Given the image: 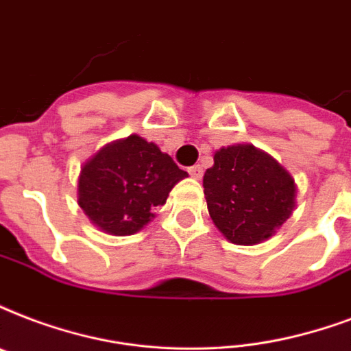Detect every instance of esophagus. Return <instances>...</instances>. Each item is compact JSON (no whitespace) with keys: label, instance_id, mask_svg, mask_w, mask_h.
<instances>
[{"label":"esophagus","instance_id":"esophagus-1","mask_svg":"<svg viewBox=\"0 0 351 351\" xmlns=\"http://www.w3.org/2000/svg\"><path fill=\"white\" fill-rule=\"evenodd\" d=\"M187 173L193 176V178H197V180H199V178H202V173H204V169H202L200 165H191V167L187 169Z\"/></svg>","mask_w":351,"mask_h":351}]
</instances>
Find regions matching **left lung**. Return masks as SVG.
Returning <instances> with one entry per match:
<instances>
[{
	"label": "left lung",
	"instance_id": "1",
	"mask_svg": "<svg viewBox=\"0 0 351 351\" xmlns=\"http://www.w3.org/2000/svg\"><path fill=\"white\" fill-rule=\"evenodd\" d=\"M202 186L211 221L234 245L269 239L296 206L293 176L250 143L219 149Z\"/></svg>",
	"mask_w": 351,
	"mask_h": 351
}]
</instances>
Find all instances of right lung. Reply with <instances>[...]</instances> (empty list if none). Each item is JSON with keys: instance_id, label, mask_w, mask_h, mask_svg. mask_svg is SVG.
I'll return each instance as SVG.
<instances>
[{"instance_id": "right-lung-1", "label": "right lung", "mask_w": 351, "mask_h": 351, "mask_svg": "<svg viewBox=\"0 0 351 351\" xmlns=\"http://www.w3.org/2000/svg\"><path fill=\"white\" fill-rule=\"evenodd\" d=\"M187 173L152 141L132 134L99 149L82 165L77 200L88 219L110 235H132L164 206Z\"/></svg>"}]
</instances>
